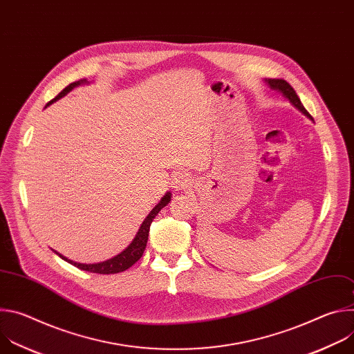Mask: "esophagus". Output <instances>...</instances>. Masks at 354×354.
<instances>
[{"label": "esophagus", "mask_w": 354, "mask_h": 354, "mask_svg": "<svg viewBox=\"0 0 354 354\" xmlns=\"http://www.w3.org/2000/svg\"><path fill=\"white\" fill-rule=\"evenodd\" d=\"M171 185L175 190H185L192 186V178L187 172L179 171V172L174 174V176L171 179Z\"/></svg>", "instance_id": "esophagus-1"}]
</instances>
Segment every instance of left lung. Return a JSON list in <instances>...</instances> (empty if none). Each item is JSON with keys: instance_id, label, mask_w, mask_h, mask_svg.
<instances>
[{"instance_id": "obj_1", "label": "left lung", "mask_w": 354, "mask_h": 354, "mask_svg": "<svg viewBox=\"0 0 354 354\" xmlns=\"http://www.w3.org/2000/svg\"><path fill=\"white\" fill-rule=\"evenodd\" d=\"M265 82L269 85L270 89L277 91V92H280L283 96H286V97L290 100V104H291L295 109H298L302 115L307 116L308 119L313 120V116L307 112V109L304 108V105L301 104V100H299L298 95L295 93L294 88H292L287 81H284V80H276V78H273V80H272V78H269V80L266 78Z\"/></svg>"}]
</instances>
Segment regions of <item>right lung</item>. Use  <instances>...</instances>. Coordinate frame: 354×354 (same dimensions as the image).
<instances>
[{
  "label": "right lung",
  "mask_w": 354,
  "mask_h": 354,
  "mask_svg": "<svg viewBox=\"0 0 354 354\" xmlns=\"http://www.w3.org/2000/svg\"><path fill=\"white\" fill-rule=\"evenodd\" d=\"M81 84H86V80H81V81H75L70 85H67L55 99L50 100V102H47V105L44 108H47L48 105H52L53 102H56L57 99L63 97L64 95H67L71 89H74L75 86L81 85ZM171 201V193L168 192L161 200L160 203L149 212V214L145 217V220L142 221V224L140 225V230L136 234L134 239L131 241V243L123 250L120 252L119 255H116L115 258L112 259H108L105 262H99V263H78V262H74L71 259H67L66 257H63L62 254H59V252L55 250V254L59 255L62 259H64L66 262L71 263L73 266L81 269V270H85V272H91V273H99V274H113V273H120V272H124L127 270L129 268H131L144 254V249L147 246V241H148V232H149V225L151 223H153V220L156 218V216Z\"/></svg>",
  "instance_id": "add662e5"
}]
</instances>
